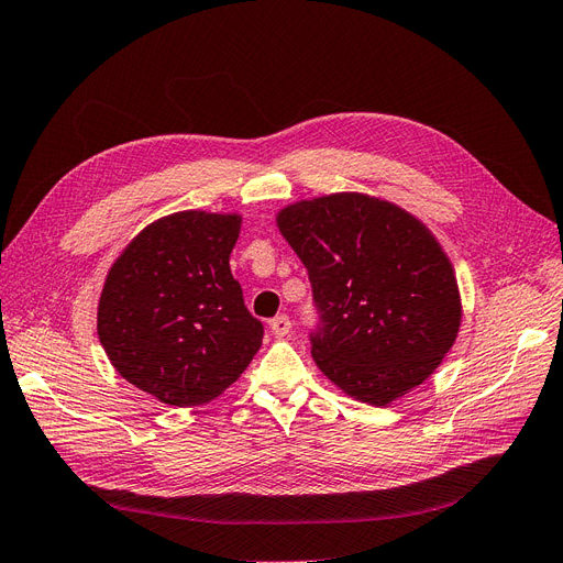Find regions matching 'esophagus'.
I'll list each match as a JSON object with an SVG mask.
<instances>
[{
  "mask_svg": "<svg viewBox=\"0 0 563 563\" xmlns=\"http://www.w3.org/2000/svg\"><path fill=\"white\" fill-rule=\"evenodd\" d=\"M289 329H292V320H289L287 316H276L274 320H271V331H274V336H278V339L287 336Z\"/></svg>",
  "mask_w": 563,
  "mask_h": 563,
  "instance_id": "1",
  "label": "esophagus"
}]
</instances>
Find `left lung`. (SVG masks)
Instances as JSON below:
<instances>
[{
    "label": "left lung",
    "instance_id": "1",
    "mask_svg": "<svg viewBox=\"0 0 563 563\" xmlns=\"http://www.w3.org/2000/svg\"><path fill=\"white\" fill-rule=\"evenodd\" d=\"M278 227L313 287L308 339L324 376L373 406L422 385L462 322L452 264L427 227L355 192L287 206Z\"/></svg>",
    "mask_w": 563,
    "mask_h": 563
}]
</instances>
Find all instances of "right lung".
<instances>
[{"instance_id":"add662e5","label":"right lung","mask_w":563,"mask_h":563,"mask_svg":"<svg viewBox=\"0 0 563 563\" xmlns=\"http://www.w3.org/2000/svg\"><path fill=\"white\" fill-rule=\"evenodd\" d=\"M239 216L183 211L148 224L111 266L99 343L120 376L162 404L216 399L262 345L264 324L229 268Z\"/></svg>"}]
</instances>
